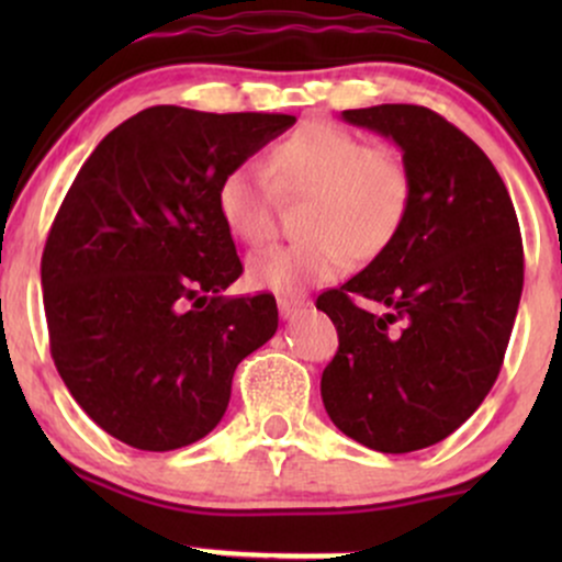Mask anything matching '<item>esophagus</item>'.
<instances>
[{
  "mask_svg": "<svg viewBox=\"0 0 562 562\" xmlns=\"http://www.w3.org/2000/svg\"><path fill=\"white\" fill-rule=\"evenodd\" d=\"M277 306H280V317L282 319H293V317H299L301 312H306L308 303L306 301H293V299H280V301H277Z\"/></svg>",
  "mask_w": 562,
  "mask_h": 562,
  "instance_id": "34e87169",
  "label": "esophagus"
}]
</instances>
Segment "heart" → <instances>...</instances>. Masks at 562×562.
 <instances>
[{"label": "heart", "instance_id": "b5f03b06", "mask_svg": "<svg viewBox=\"0 0 562 562\" xmlns=\"http://www.w3.org/2000/svg\"><path fill=\"white\" fill-rule=\"evenodd\" d=\"M280 192H308L301 209L303 240L272 245L248 261V280L274 293L330 282L348 259H372L396 237L412 200V177L391 147L312 121L272 147ZM218 211L232 235L259 245L274 229V187L263 166H235L218 184Z\"/></svg>", "mask_w": 562, "mask_h": 562}]
</instances>
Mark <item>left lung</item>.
I'll return each instance as SVG.
<instances>
[{
  "mask_svg": "<svg viewBox=\"0 0 562 562\" xmlns=\"http://www.w3.org/2000/svg\"><path fill=\"white\" fill-rule=\"evenodd\" d=\"M344 121L396 142L412 200L375 259L317 299L338 330L322 402L348 438L406 454L454 434L492 391L524 290V243L494 164L447 119L375 105Z\"/></svg>",
  "mask_w": 562,
  "mask_h": 562,
  "instance_id": "left-lung-1",
  "label": "left lung"
}]
</instances>
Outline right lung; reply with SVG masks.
<instances>
[{
    "instance_id": "right-lung-1",
    "label": "right lung",
    "mask_w": 562,
    "mask_h": 562,
    "mask_svg": "<svg viewBox=\"0 0 562 562\" xmlns=\"http://www.w3.org/2000/svg\"><path fill=\"white\" fill-rule=\"evenodd\" d=\"M293 124L147 108L70 184L42 256L49 348L70 396L128 447L209 436L237 364L277 333L274 295H222L243 263L216 195L224 173Z\"/></svg>"
}]
</instances>
